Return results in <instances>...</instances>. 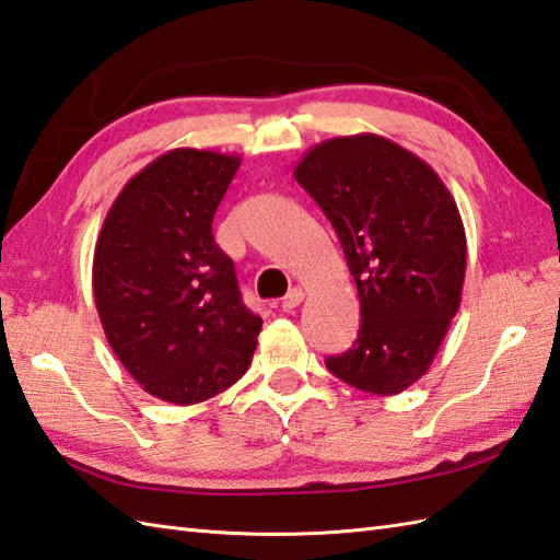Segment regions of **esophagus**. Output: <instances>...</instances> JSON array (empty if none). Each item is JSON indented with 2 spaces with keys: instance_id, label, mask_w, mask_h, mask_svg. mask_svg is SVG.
Segmentation results:
<instances>
[{
  "instance_id": "1",
  "label": "esophagus",
  "mask_w": 560,
  "mask_h": 560,
  "mask_svg": "<svg viewBox=\"0 0 560 560\" xmlns=\"http://www.w3.org/2000/svg\"><path fill=\"white\" fill-rule=\"evenodd\" d=\"M302 300H304V290L302 288H292L288 294H284V300H282V312H292V310H296V306L302 304Z\"/></svg>"
}]
</instances>
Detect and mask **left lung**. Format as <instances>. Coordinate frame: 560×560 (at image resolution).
<instances>
[{"mask_svg":"<svg viewBox=\"0 0 560 560\" xmlns=\"http://www.w3.org/2000/svg\"><path fill=\"white\" fill-rule=\"evenodd\" d=\"M294 178L334 224L360 296L358 340L326 368L360 392L401 394L462 304L466 234L452 192L423 159L372 132L312 147Z\"/></svg>","mask_w":560,"mask_h":560,"instance_id":"left-lung-1","label":"left lung"}]
</instances>
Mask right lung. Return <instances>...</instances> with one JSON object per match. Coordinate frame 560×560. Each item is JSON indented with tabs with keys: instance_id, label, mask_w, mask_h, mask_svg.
I'll list each match as a JSON object with an SVG mask.
<instances>
[{
	"instance_id": "1",
	"label": "right lung",
	"mask_w": 560,
	"mask_h": 560,
	"mask_svg": "<svg viewBox=\"0 0 560 560\" xmlns=\"http://www.w3.org/2000/svg\"><path fill=\"white\" fill-rule=\"evenodd\" d=\"M242 156L178 147L135 174L101 226L94 300L108 346L147 394L192 406L246 374L260 316L212 217Z\"/></svg>"
}]
</instances>
